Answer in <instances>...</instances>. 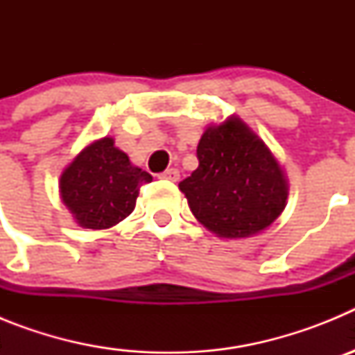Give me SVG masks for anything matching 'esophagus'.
I'll return each instance as SVG.
<instances>
[{
    "label": "esophagus",
    "mask_w": 355,
    "mask_h": 355,
    "mask_svg": "<svg viewBox=\"0 0 355 355\" xmlns=\"http://www.w3.org/2000/svg\"><path fill=\"white\" fill-rule=\"evenodd\" d=\"M159 178L167 181H178L180 180V171L178 168H167V171L159 174Z\"/></svg>",
    "instance_id": "1"
}]
</instances>
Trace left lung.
I'll return each mask as SVG.
<instances>
[{"label": "left lung", "instance_id": "left-lung-1", "mask_svg": "<svg viewBox=\"0 0 355 355\" xmlns=\"http://www.w3.org/2000/svg\"><path fill=\"white\" fill-rule=\"evenodd\" d=\"M199 167L180 183L200 224L222 238L256 234L281 215L286 180L265 144L240 121L211 126L197 146Z\"/></svg>", "mask_w": 355, "mask_h": 355}]
</instances>
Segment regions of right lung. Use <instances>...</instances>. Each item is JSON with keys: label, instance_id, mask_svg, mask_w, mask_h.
Here are the masks:
<instances>
[{"label": "right lung", "instance_id": "1", "mask_svg": "<svg viewBox=\"0 0 355 355\" xmlns=\"http://www.w3.org/2000/svg\"><path fill=\"white\" fill-rule=\"evenodd\" d=\"M153 175L133 167L112 139L85 147L62 174L60 192L78 224L87 229H108L135 209L140 188Z\"/></svg>", "mask_w": 355, "mask_h": 355}]
</instances>
